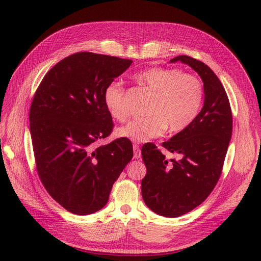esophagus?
<instances>
[{"instance_id":"obj_1","label":"esophagus","mask_w":261,"mask_h":261,"mask_svg":"<svg viewBox=\"0 0 261 261\" xmlns=\"http://www.w3.org/2000/svg\"><path fill=\"white\" fill-rule=\"evenodd\" d=\"M133 149H134V158L135 159H141L142 152H141L140 146L138 144H133Z\"/></svg>"}]
</instances>
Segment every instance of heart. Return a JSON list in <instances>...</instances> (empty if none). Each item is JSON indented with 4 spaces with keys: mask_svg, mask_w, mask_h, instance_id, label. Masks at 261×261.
<instances>
[{
    "mask_svg": "<svg viewBox=\"0 0 261 261\" xmlns=\"http://www.w3.org/2000/svg\"><path fill=\"white\" fill-rule=\"evenodd\" d=\"M136 78L154 93L148 109L149 116L136 118L118 129L120 138L135 143H145L165 133L186 129L197 117L203 100V87L194 75L179 68L150 67ZM103 105L114 119L125 120L128 110L125 89L119 82H111L103 91Z\"/></svg>",
    "mask_w": 261,
    "mask_h": 261,
    "instance_id": "1",
    "label": "heart"
}]
</instances>
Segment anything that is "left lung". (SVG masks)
<instances>
[{
    "label": "left lung",
    "instance_id": "left-lung-1",
    "mask_svg": "<svg viewBox=\"0 0 261 261\" xmlns=\"http://www.w3.org/2000/svg\"><path fill=\"white\" fill-rule=\"evenodd\" d=\"M195 70L203 81L204 106L183 131L162 146L181 155L168 162L158 147L142 148L147 173L142 180V196L147 206L164 217H180L205 201L221 175L232 131V116L221 81L205 63L189 56H177Z\"/></svg>",
    "mask_w": 261,
    "mask_h": 261
}]
</instances>
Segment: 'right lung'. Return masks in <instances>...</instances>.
Segmentation results:
<instances>
[{
    "mask_svg": "<svg viewBox=\"0 0 261 261\" xmlns=\"http://www.w3.org/2000/svg\"><path fill=\"white\" fill-rule=\"evenodd\" d=\"M131 63L76 53L54 65L35 93L30 129L38 175L49 196L70 213L101 210L133 156L128 139L96 146L114 126L103 105V91Z\"/></svg>",
    "mask_w": 261,
    "mask_h": 261,
    "instance_id": "right-lung-1",
    "label": "right lung"
}]
</instances>
